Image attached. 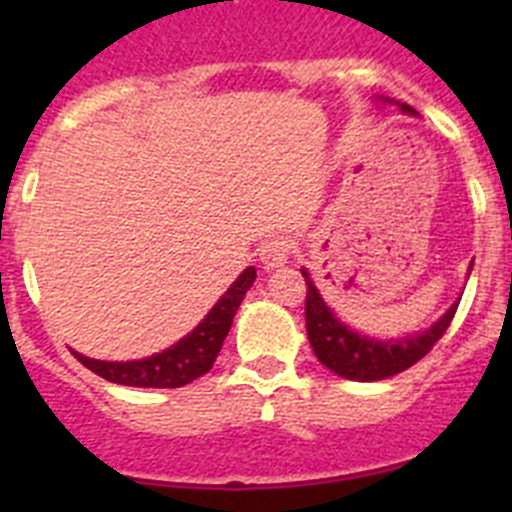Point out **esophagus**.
<instances>
[{
    "mask_svg": "<svg viewBox=\"0 0 512 512\" xmlns=\"http://www.w3.org/2000/svg\"><path fill=\"white\" fill-rule=\"evenodd\" d=\"M289 253H292V243H289L287 235H277V238H271L261 246L259 259L266 269H279L289 261Z\"/></svg>",
    "mask_w": 512,
    "mask_h": 512,
    "instance_id": "34e87169",
    "label": "esophagus"
}]
</instances>
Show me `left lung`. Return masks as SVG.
<instances>
[{
	"label": "left lung",
	"instance_id": "left-lung-1",
	"mask_svg": "<svg viewBox=\"0 0 512 512\" xmlns=\"http://www.w3.org/2000/svg\"><path fill=\"white\" fill-rule=\"evenodd\" d=\"M384 102H390V99H384ZM400 107L402 112L415 115L413 107H408V104H400ZM302 277L307 282L305 325L312 351L330 372H336L343 379H354V382H377V379L395 377V374L418 364L436 346L438 338L446 333V328L454 320L456 307H459V302H454L446 310V315L423 333L397 338V341H392V338L390 341H377V338L361 336L348 325H343L336 318V312L325 305L305 269H302Z\"/></svg>",
	"mask_w": 512,
	"mask_h": 512
}]
</instances>
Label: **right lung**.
Wrapping results in <instances>:
<instances>
[{"label":"right lung","instance_id":"obj_1","mask_svg":"<svg viewBox=\"0 0 512 512\" xmlns=\"http://www.w3.org/2000/svg\"><path fill=\"white\" fill-rule=\"evenodd\" d=\"M253 282H256V269L248 266L241 277L230 284L228 292L215 302V307L207 312L205 320L189 336H184L182 341L161 351V354H153L140 361H97L76 354V351L74 356L107 382L125 384V387H158V390L184 387V384L194 382L212 369L230 325H233L235 310L241 307L243 297Z\"/></svg>","mask_w":512,"mask_h":512}]
</instances>
